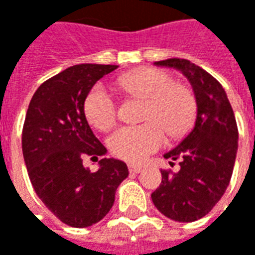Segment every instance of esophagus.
<instances>
[{
  "instance_id": "1",
  "label": "esophagus",
  "mask_w": 255,
  "mask_h": 255,
  "mask_svg": "<svg viewBox=\"0 0 255 255\" xmlns=\"http://www.w3.org/2000/svg\"><path fill=\"white\" fill-rule=\"evenodd\" d=\"M128 167H129V171H130V173H140L143 169L142 166H136V164H129Z\"/></svg>"
}]
</instances>
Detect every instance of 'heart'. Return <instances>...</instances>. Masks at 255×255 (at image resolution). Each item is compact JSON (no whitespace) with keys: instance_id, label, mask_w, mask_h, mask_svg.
I'll use <instances>...</instances> for the list:
<instances>
[{"instance_id":"obj_1","label":"heart","mask_w":255,"mask_h":255,"mask_svg":"<svg viewBox=\"0 0 255 255\" xmlns=\"http://www.w3.org/2000/svg\"><path fill=\"white\" fill-rule=\"evenodd\" d=\"M126 92L144 98L140 125H128L111 134L108 144L113 156L129 163L144 162L166 143V130L171 137L187 132L196 118V101L180 84L171 82L170 75L144 68L119 79ZM84 113L88 122L99 130H108L118 118L113 95L98 84L86 93Z\"/></svg>"}]
</instances>
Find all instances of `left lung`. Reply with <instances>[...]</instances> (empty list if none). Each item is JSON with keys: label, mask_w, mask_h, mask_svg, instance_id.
Wrapping results in <instances>:
<instances>
[{"label": "left lung", "mask_w": 255, "mask_h": 255, "mask_svg": "<svg viewBox=\"0 0 255 255\" xmlns=\"http://www.w3.org/2000/svg\"><path fill=\"white\" fill-rule=\"evenodd\" d=\"M154 65L179 69L196 96L193 129L164 154L166 159H179L180 170H162V184L152 193L153 204L167 219L190 223L209 214L227 189L239 147V129L226 91L214 76L187 59L170 58Z\"/></svg>", "instance_id": "8db88e82"}]
</instances>
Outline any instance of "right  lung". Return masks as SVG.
<instances>
[{
    "mask_svg": "<svg viewBox=\"0 0 255 255\" xmlns=\"http://www.w3.org/2000/svg\"><path fill=\"white\" fill-rule=\"evenodd\" d=\"M116 65H74L45 81L34 93L22 128V153L35 193L59 220L76 229L101 221L112 209L118 186L128 174L122 160L101 159L99 170L85 169L106 147L84 113V101Z\"/></svg>",
    "mask_w": 255,
    "mask_h": 255,
    "instance_id": "add662e5",
    "label": "right lung"
}]
</instances>
